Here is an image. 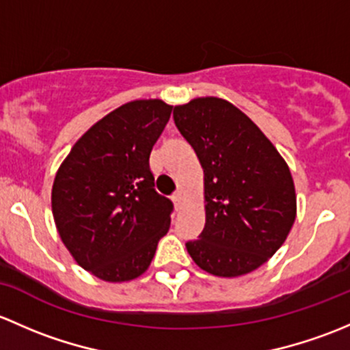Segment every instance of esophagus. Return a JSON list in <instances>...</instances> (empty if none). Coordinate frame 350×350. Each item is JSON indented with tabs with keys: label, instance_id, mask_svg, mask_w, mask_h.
Returning a JSON list of instances; mask_svg holds the SVG:
<instances>
[{
	"label": "esophagus",
	"instance_id": "obj_1",
	"mask_svg": "<svg viewBox=\"0 0 350 350\" xmlns=\"http://www.w3.org/2000/svg\"><path fill=\"white\" fill-rule=\"evenodd\" d=\"M174 202H175V207L176 211H180V208H183V205H185V193H183V190H178V192L174 196Z\"/></svg>",
	"mask_w": 350,
	"mask_h": 350
}]
</instances>
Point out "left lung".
<instances>
[{
    "instance_id": "obj_1",
    "label": "left lung",
    "mask_w": 350,
    "mask_h": 350,
    "mask_svg": "<svg viewBox=\"0 0 350 350\" xmlns=\"http://www.w3.org/2000/svg\"><path fill=\"white\" fill-rule=\"evenodd\" d=\"M174 120L204 170L205 228L185 244L204 271L222 278L265 265L290 234L297 193L278 150L229 100L197 97Z\"/></svg>"
}]
</instances>
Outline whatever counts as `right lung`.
<instances>
[{"label":"right lung","mask_w":350,"mask_h":350,"mask_svg":"<svg viewBox=\"0 0 350 350\" xmlns=\"http://www.w3.org/2000/svg\"><path fill=\"white\" fill-rule=\"evenodd\" d=\"M172 107L161 99L122 104L77 139L57 170L52 212L60 239L103 282L142 276L170 229L174 205L153 189L150 153Z\"/></svg>","instance_id":"right-lung-1"}]
</instances>
